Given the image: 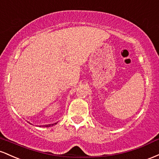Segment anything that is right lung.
I'll return each instance as SVG.
<instances>
[{
  "label": "right lung",
  "instance_id": "add662e5",
  "mask_svg": "<svg viewBox=\"0 0 159 159\" xmlns=\"http://www.w3.org/2000/svg\"><path fill=\"white\" fill-rule=\"evenodd\" d=\"M58 123V122H57ZM57 123H52V124H48V125H39V127H50V126H52V125H56ZM31 124V123H30Z\"/></svg>",
  "mask_w": 159,
  "mask_h": 159
}]
</instances>
